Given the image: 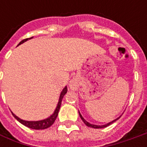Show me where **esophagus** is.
Wrapping results in <instances>:
<instances>
[{
  "instance_id": "esophagus-1",
  "label": "esophagus",
  "mask_w": 147,
  "mask_h": 147,
  "mask_svg": "<svg viewBox=\"0 0 147 147\" xmlns=\"http://www.w3.org/2000/svg\"><path fill=\"white\" fill-rule=\"evenodd\" d=\"M69 88L72 90H76L77 88H78V82L77 81V79L73 78L69 82Z\"/></svg>"
}]
</instances>
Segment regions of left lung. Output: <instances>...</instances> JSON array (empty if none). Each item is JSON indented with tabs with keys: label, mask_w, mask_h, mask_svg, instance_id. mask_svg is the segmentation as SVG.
<instances>
[{
	"label": "left lung",
	"mask_w": 147,
	"mask_h": 147,
	"mask_svg": "<svg viewBox=\"0 0 147 147\" xmlns=\"http://www.w3.org/2000/svg\"><path fill=\"white\" fill-rule=\"evenodd\" d=\"M78 114H79V116H80V118H81V119H82V121H83V123L88 126V127H93V128H103V127H107V126H109V125H110L111 123H113L114 122H115L116 120H118L119 118H120V116L119 117H118L117 119H114V120H112V121L109 122V123H105V124H103V125H96V124H92V123H90L89 122H88L86 119H84V118L82 117V115L80 114V112H79V110H78Z\"/></svg>",
	"instance_id": "8db88e82"
}]
</instances>
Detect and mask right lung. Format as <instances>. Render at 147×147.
I'll use <instances>...</instances> for the list:
<instances>
[{
    "mask_svg": "<svg viewBox=\"0 0 147 147\" xmlns=\"http://www.w3.org/2000/svg\"><path fill=\"white\" fill-rule=\"evenodd\" d=\"M32 37L27 38V39H24V40L21 41V42L19 43V45H18V46H20V45L23 44L24 42H25L26 41H28V40H29V39H32ZM67 91H68V89H67V87L65 86V88H64V89L62 90V92H60L59 101H58V103H57V105H56L55 109V110H54L53 114H52V115H51L49 117H47V119H42V120H38V121H27V120H24V119H22L19 118L17 115H15L13 112H11V113H12V115H14V118H15L18 121L20 122V123H21L23 125L26 126V127H29V128H32V129H37V130H40V129H46V128H47V127H51V125L54 123L55 120L56 119V117H57V115H58L59 108H60V105H61L62 99H63V97H64V96H65V94L67 93Z\"/></svg>",
    "mask_w": 147,
    "mask_h": 147,
    "instance_id": "1",
    "label": "right lung"
}]
</instances>
